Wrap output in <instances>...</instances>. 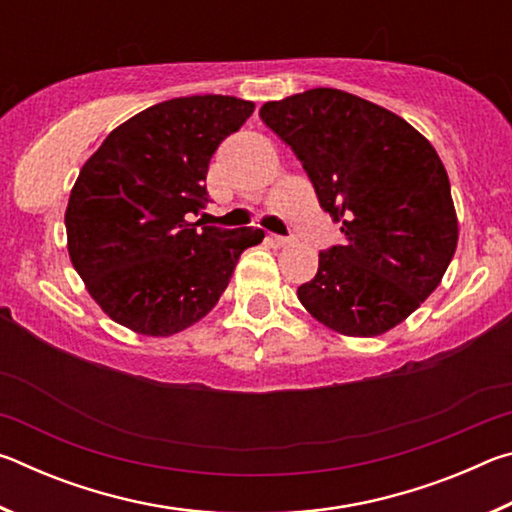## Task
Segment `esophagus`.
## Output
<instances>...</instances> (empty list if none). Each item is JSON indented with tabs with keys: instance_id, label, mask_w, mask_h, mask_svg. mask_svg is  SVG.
<instances>
[{
	"instance_id": "esophagus-1",
	"label": "esophagus",
	"mask_w": 512,
	"mask_h": 512,
	"mask_svg": "<svg viewBox=\"0 0 512 512\" xmlns=\"http://www.w3.org/2000/svg\"><path fill=\"white\" fill-rule=\"evenodd\" d=\"M266 239H268V244L275 246V248H282V246H287L289 241H291L289 237H280V235H268Z\"/></svg>"
}]
</instances>
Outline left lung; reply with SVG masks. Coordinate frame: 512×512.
I'll list each match as a JSON object with an SVG mask.
<instances>
[{
  "instance_id": "obj_1",
  "label": "left lung",
  "mask_w": 512,
  "mask_h": 512,
  "mask_svg": "<svg viewBox=\"0 0 512 512\" xmlns=\"http://www.w3.org/2000/svg\"><path fill=\"white\" fill-rule=\"evenodd\" d=\"M305 167L343 244L298 287L311 316L345 336H377L411 316L452 262L458 221L438 153L395 112L316 88L259 110Z\"/></svg>"
}]
</instances>
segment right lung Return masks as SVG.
Returning a JSON list of instances; mask_svg holds the SVG:
<instances>
[{
  "label": "right lung",
  "mask_w": 512,
  "mask_h": 512,
  "mask_svg": "<svg viewBox=\"0 0 512 512\" xmlns=\"http://www.w3.org/2000/svg\"><path fill=\"white\" fill-rule=\"evenodd\" d=\"M253 110L223 94L155 103L83 164L65 212L67 250L115 323L144 336L183 332L219 302L239 255L264 239L259 228L187 221L210 201L214 151Z\"/></svg>",
  "instance_id": "obj_1"
}]
</instances>
